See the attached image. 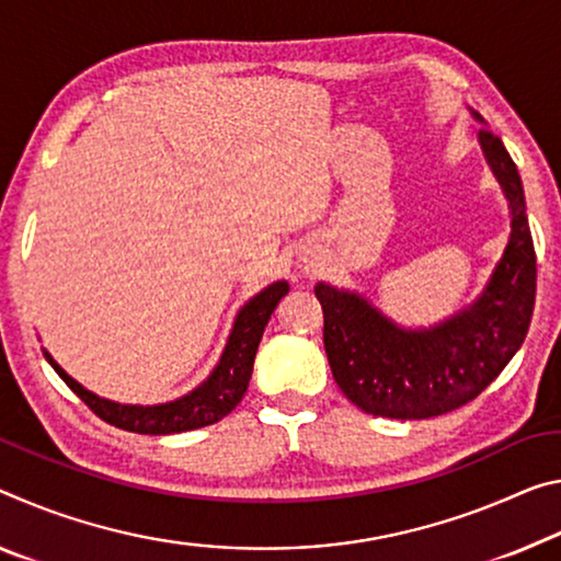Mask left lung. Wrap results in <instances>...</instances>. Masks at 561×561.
I'll use <instances>...</instances> for the list:
<instances>
[{"label": "left lung", "instance_id": "8db88e82", "mask_svg": "<svg viewBox=\"0 0 561 561\" xmlns=\"http://www.w3.org/2000/svg\"><path fill=\"white\" fill-rule=\"evenodd\" d=\"M489 167L510 199L512 234L484 295L434 329L407 332L367 301L319 282L324 352L334 381L362 412L389 420H430L472 402L517 354L537 295V254L527 204L502 139L479 129Z\"/></svg>", "mask_w": 561, "mask_h": 561}]
</instances>
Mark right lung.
<instances>
[{
	"label": "right lung",
	"instance_id": "obj_1",
	"mask_svg": "<svg viewBox=\"0 0 561 561\" xmlns=\"http://www.w3.org/2000/svg\"><path fill=\"white\" fill-rule=\"evenodd\" d=\"M287 291L289 284L277 282L260 291L254 299H249L237 317L217 369L211 371L209 379L204 381L202 387L194 389L192 394L169 404H114L110 399H100L96 394L87 392L82 385H77V381L69 377L47 352H44V357H47V362L55 367L57 375L65 379V385L106 424L137 434H174L199 430V426L225 420V416L242 402L249 377H252L256 346H260L264 327L270 322L274 309H277L279 299L287 295Z\"/></svg>",
	"mask_w": 561,
	"mask_h": 561
}]
</instances>
